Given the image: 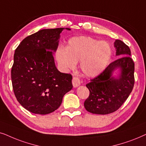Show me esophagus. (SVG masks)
<instances>
[{"instance_id": "34e87169", "label": "esophagus", "mask_w": 146, "mask_h": 146, "mask_svg": "<svg viewBox=\"0 0 146 146\" xmlns=\"http://www.w3.org/2000/svg\"><path fill=\"white\" fill-rule=\"evenodd\" d=\"M72 83H73V87H75H75H79V85H81V81L79 80V78L74 77L73 78V80H72Z\"/></svg>"}]
</instances>
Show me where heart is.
Masks as SVG:
<instances>
[{"instance_id":"1","label":"heart","mask_w":146,"mask_h":146,"mask_svg":"<svg viewBox=\"0 0 146 146\" xmlns=\"http://www.w3.org/2000/svg\"><path fill=\"white\" fill-rule=\"evenodd\" d=\"M111 44L87 36L72 37L65 47L59 46L55 57L64 71L73 69L80 61V69L88 77L98 76L106 69L112 57Z\"/></svg>"}]
</instances>
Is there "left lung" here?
Segmentation results:
<instances>
[{"mask_svg":"<svg viewBox=\"0 0 146 146\" xmlns=\"http://www.w3.org/2000/svg\"><path fill=\"white\" fill-rule=\"evenodd\" d=\"M115 55L121 57L109 65L86 85L89 98L85 101L87 111L106 115L117 110L125 102L134 85V63L129 46L120 40L114 42Z\"/></svg>","mask_w":146,"mask_h":146,"instance_id":"8db88e82","label":"left lung"}]
</instances>
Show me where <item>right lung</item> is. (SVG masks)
<instances>
[{
    "instance_id": "obj_1",
    "label": "right lung",
    "mask_w": 146,
    "mask_h": 146,
    "mask_svg": "<svg viewBox=\"0 0 146 146\" xmlns=\"http://www.w3.org/2000/svg\"><path fill=\"white\" fill-rule=\"evenodd\" d=\"M64 29L71 30L38 31L23 39L15 50L11 70L13 91L19 104L31 113L53 112L73 88L71 75L61 73L53 57Z\"/></svg>"
}]
</instances>
